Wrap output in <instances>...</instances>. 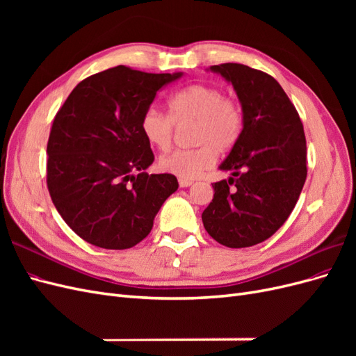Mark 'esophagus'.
<instances>
[{"label": "esophagus", "instance_id": "34e87169", "mask_svg": "<svg viewBox=\"0 0 356 356\" xmlns=\"http://www.w3.org/2000/svg\"><path fill=\"white\" fill-rule=\"evenodd\" d=\"M178 182H179V187H182V188L190 187V186L193 184V181H190V179H184V178H179V179H178Z\"/></svg>", "mask_w": 356, "mask_h": 356}]
</instances>
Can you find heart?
<instances>
[{"label":"heart","mask_w":356,"mask_h":356,"mask_svg":"<svg viewBox=\"0 0 356 356\" xmlns=\"http://www.w3.org/2000/svg\"><path fill=\"white\" fill-rule=\"evenodd\" d=\"M168 105L170 115L156 106H149L143 114L139 127L145 141L160 152H166L172 145L175 124L193 122L191 141L196 147L161 156V172L195 179L213 166L218 152H229L239 141L243 129L242 106L215 86H187L172 95Z\"/></svg>","instance_id":"b5f03b06"}]
</instances>
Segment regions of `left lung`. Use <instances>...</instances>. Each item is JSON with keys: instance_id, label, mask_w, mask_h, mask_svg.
<instances>
[{"instance_id": "left-lung-1", "label": "left lung", "mask_w": 356, "mask_h": 356, "mask_svg": "<svg viewBox=\"0 0 356 356\" xmlns=\"http://www.w3.org/2000/svg\"><path fill=\"white\" fill-rule=\"evenodd\" d=\"M209 70L233 84L242 105L243 129L220 165L232 177L213 182V199L202 221L224 246H254L288 220L303 190L307 175L303 123L272 75L242 63Z\"/></svg>"}]
</instances>
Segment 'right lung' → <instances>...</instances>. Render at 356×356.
<instances>
[{"label": "right lung", "mask_w": 356, "mask_h": 356, "mask_svg": "<svg viewBox=\"0 0 356 356\" xmlns=\"http://www.w3.org/2000/svg\"><path fill=\"white\" fill-rule=\"evenodd\" d=\"M181 75L118 65L80 81L56 113L47 143V188L83 241L105 250L135 246L177 191L174 175L145 172L154 154L139 123L156 93Z\"/></svg>", "instance_id": "add662e5"}]
</instances>
